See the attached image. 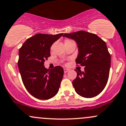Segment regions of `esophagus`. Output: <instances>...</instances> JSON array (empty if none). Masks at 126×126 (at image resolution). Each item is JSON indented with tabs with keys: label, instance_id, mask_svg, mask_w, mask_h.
Wrapping results in <instances>:
<instances>
[{
	"label": "esophagus",
	"instance_id": "esophagus-1",
	"mask_svg": "<svg viewBox=\"0 0 126 126\" xmlns=\"http://www.w3.org/2000/svg\"><path fill=\"white\" fill-rule=\"evenodd\" d=\"M69 71V70L68 69H66V68H64V73H67L68 71Z\"/></svg>",
	"mask_w": 126,
	"mask_h": 126
}]
</instances>
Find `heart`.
Returning a JSON list of instances; mask_svg holds the SVG:
<instances>
[{"label":"heart","mask_w":126,"mask_h":126,"mask_svg":"<svg viewBox=\"0 0 126 126\" xmlns=\"http://www.w3.org/2000/svg\"><path fill=\"white\" fill-rule=\"evenodd\" d=\"M67 41H72V40H67L66 41V42H67Z\"/></svg>","instance_id":"1"}]
</instances>
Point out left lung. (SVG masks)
Segmentation results:
<instances>
[{"instance_id": "obj_1", "label": "left lung", "mask_w": 126, "mask_h": 126, "mask_svg": "<svg viewBox=\"0 0 126 126\" xmlns=\"http://www.w3.org/2000/svg\"><path fill=\"white\" fill-rule=\"evenodd\" d=\"M64 37L75 41L79 49L77 64L84 67L77 73L72 84L77 93L84 98H92L100 94L108 83L110 55L106 43L96 34L84 31L64 34Z\"/></svg>"}]
</instances>
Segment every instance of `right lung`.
<instances>
[{"mask_svg":"<svg viewBox=\"0 0 126 126\" xmlns=\"http://www.w3.org/2000/svg\"><path fill=\"white\" fill-rule=\"evenodd\" d=\"M63 34H37L26 40L20 48L18 67L22 81L36 98L48 100L59 92L64 70L60 66L47 69L44 62L51 56L52 45Z\"/></svg>","mask_w":126,"mask_h":126,"instance_id":"right-lung-1","label":"right lung"}]
</instances>
